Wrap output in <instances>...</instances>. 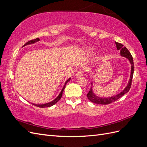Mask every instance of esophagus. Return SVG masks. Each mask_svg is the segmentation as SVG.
I'll list each match as a JSON object with an SVG mask.
<instances>
[{
    "mask_svg": "<svg viewBox=\"0 0 147 147\" xmlns=\"http://www.w3.org/2000/svg\"><path fill=\"white\" fill-rule=\"evenodd\" d=\"M84 75V72L82 70H80L78 72L75 74V77H82Z\"/></svg>",
    "mask_w": 147,
    "mask_h": 147,
    "instance_id": "1",
    "label": "esophagus"
}]
</instances>
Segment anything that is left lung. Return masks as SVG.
Returning <instances> with one entry per match:
<instances>
[{
    "label": "left lung",
    "instance_id": "1",
    "mask_svg": "<svg viewBox=\"0 0 147 147\" xmlns=\"http://www.w3.org/2000/svg\"><path fill=\"white\" fill-rule=\"evenodd\" d=\"M115 44H116L117 45V50H120V54H121V55L122 56L127 57V58L129 59V61H130V63L131 64V74L129 81L126 88L124 89L122 92H120L119 94L111 97H107V98H102V97H99L96 96L94 93L92 92V87L90 88V90L87 94V97L89 100H90L91 102H93V103H96L97 104H102V105H107V104L112 103V102L117 100L120 98V97H121L123 95H124L126 93H127L129 91L130 88L131 87L132 80L133 74H134V61H133L132 56L129 51L127 49V48L124 47V45H122L121 43L115 42Z\"/></svg>",
    "mask_w": 147,
    "mask_h": 147
}]
</instances>
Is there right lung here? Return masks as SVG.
<instances>
[{
  "mask_svg": "<svg viewBox=\"0 0 147 147\" xmlns=\"http://www.w3.org/2000/svg\"><path fill=\"white\" fill-rule=\"evenodd\" d=\"M39 40H40V39H39L38 38H35V39H33V40H29V41L27 43H26L24 44V45H23V47H24V46H26V45H29V44L34 43L36 42H37V41H39ZM70 78L68 79L67 80V81L65 82L64 86V87H63V90H62L61 92H60V94H59V96H57L54 100H53V101L51 102H49V103L45 104H42V105H37V104H32L34 105L35 106H37V107H40V108L49 107H51V106H52V105H55L56 103H57V102H58V101L61 99V97H62V95H63V91H64V88H65V84H67V83L69 82L70 81Z\"/></svg>",
  "mask_w": 147,
  "mask_h": 147,
  "instance_id": "right-lung-1",
  "label": "right lung"
}]
</instances>
